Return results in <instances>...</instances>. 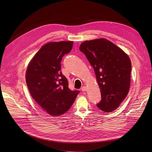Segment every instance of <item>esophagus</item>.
<instances>
[{"label": "esophagus", "mask_w": 152, "mask_h": 152, "mask_svg": "<svg viewBox=\"0 0 152 152\" xmlns=\"http://www.w3.org/2000/svg\"><path fill=\"white\" fill-rule=\"evenodd\" d=\"M81 90L83 92H85L87 91V87L86 86H83L82 88H81Z\"/></svg>", "instance_id": "1"}]
</instances>
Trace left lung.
<instances>
[{"instance_id": "obj_1", "label": "left lung", "mask_w": 152, "mask_h": 152, "mask_svg": "<svg viewBox=\"0 0 152 152\" xmlns=\"http://www.w3.org/2000/svg\"><path fill=\"white\" fill-rule=\"evenodd\" d=\"M93 67L102 100L97 107L110 113L115 110L128 94L131 62L120 48L105 39L86 41L79 47Z\"/></svg>"}]
</instances>
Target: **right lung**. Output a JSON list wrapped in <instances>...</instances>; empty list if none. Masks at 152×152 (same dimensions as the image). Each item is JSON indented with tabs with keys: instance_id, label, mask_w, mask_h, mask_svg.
I'll return each instance as SVG.
<instances>
[{
	"instance_id": "1",
	"label": "right lung",
	"mask_w": 152,
	"mask_h": 152,
	"mask_svg": "<svg viewBox=\"0 0 152 152\" xmlns=\"http://www.w3.org/2000/svg\"><path fill=\"white\" fill-rule=\"evenodd\" d=\"M73 44V41L45 44L26 69V81L31 97L45 112L54 116L66 112L79 93L69 89L67 79L61 71L62 58L71 52Z\"/></svg>"
}]
</instances>
